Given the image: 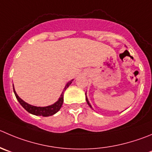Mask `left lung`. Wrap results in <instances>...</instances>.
<instances>
[{"label": "left lung", "instance_id": "1", "mask_svg": "<svg viewBox=\"0 0 152 152\" xmlns=\"http://www.w3.org/2000/svg\"><path fill=\"white\" fill-rule=\"evenodd\" d=\"M86 102H87V104H88V105H89V107H90L91 108H92V105L90 104V103H89V100H88V99H87V96H86Z\"/></svg>", "mask_w": 152, "mask_h": 152}]
</instances>
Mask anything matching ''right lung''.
<instances>
[{"label":"right lung","instance_id":"1","mask_svg":"<svg viewBox=\"0 0 152 152\" xmlns=\"http://www.w3.org/2000/svg\"><path fill=\"white\" fill-rule=\"evenodd\" d=\"M73 80H70V81L68 82L66 84V86H65L64 89H63V92L60 95V97L59 98L58 100L55 102L54 104L51 105H49V106H46V107H37V106H34V105H31L30 104L27 103L24 101H23L22 99L17 95L16 92L15 90V88H14V85L13 86V91L14 93H15V97H16L17 100L18 101V102L20 103V104L26 110L28 113H30L33 114V115H42V116H50V115H53V114H55L56 113L58 112L59 110L61 108L62 105H63V93H64V91H66V89L70 86L71 83H72Z\"/></svg>","mask_w":152,"mask_h":152}]
</instances>
